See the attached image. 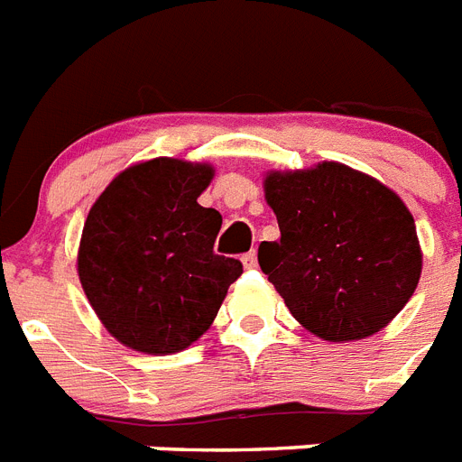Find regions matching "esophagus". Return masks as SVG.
I'll use <instances>...</instances> for the list:
<instances>
[{
  "mask_svg": "<svg viewBox=\"0 0 462 462\" xmlns=\"http://www.w3.org/2000/svg\"><path fill=\"white\" fill-rule=\"evenodd\" d=\"M243 267L245 269L257 267V254H254V250H250V253L243 254Z\"/></svg>",
  "mask_w": 462,
  "mask_h": 462,
  "instance_id": "obj_1",
  "label": "esophagus"
}]
</instances>
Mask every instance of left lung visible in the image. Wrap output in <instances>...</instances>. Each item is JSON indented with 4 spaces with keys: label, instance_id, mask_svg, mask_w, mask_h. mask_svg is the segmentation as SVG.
<instances>
[{
    "label": "left lung",
    "instance_id": "left-lung-1",
    "mask_svg": "<svg viewBox=\"0 0 462 462\" xmlns=\"http://www.w3.org/2000/svg\"><path fill=\"white\" fill-rule=\"evenodd\" d=\"M264 198L282 238L262 241L257 260L305 329L324 341H357L411 300L422 250L412 214L391 188L322 162L267 173Z\"/></svg>",
    "mask_w": 462,
    "mask_h": 462
}]
</instances>
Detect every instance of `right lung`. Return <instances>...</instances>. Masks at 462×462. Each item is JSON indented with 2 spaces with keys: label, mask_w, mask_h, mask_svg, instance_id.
I'll use <instances>...</instances> for the list:
<instances>
[{
  "label": "right lung",
  "mask_w": 462,
  "mask_h": 462,
  "mask_svg": "<svg viewBox=\"0 0 462 462\" xmlns=\"http://www.w3.org/2000/svg\"><path fill=\"white\" fill-rule=\"evenodd\" d=\"M212 176L209 164L157 157L121 171L90 208L80 283L106 331L128 348H188L243 274L241 262L214 253L221 214L198 205Z\"/></svg>",
  "instance_id": "right-lung-1"
}]
</instances>
